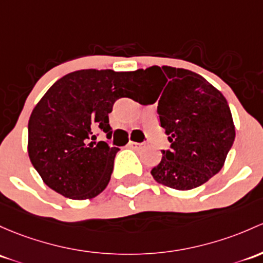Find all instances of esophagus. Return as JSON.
<instances>
[{"label": "esophagus", "instance_id": "34e87169", "mask_svg": "<svg viewBox=\"0 0 263 263\" xmlns=\"http://www.w3.org/2000/svg\"><path fill=\"white\" fill-rule=\"evenodd\" d=\"M128 147H131V148H140L141 146H142V143H139V142H134V141H129L128 142Z\"/></svg>", "mask_w": 263, "mask_h": 263}]
</instances>
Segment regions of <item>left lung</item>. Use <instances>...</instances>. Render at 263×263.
Returning <instances> with one entry per match:
<instances>
[{"label": "left lung", "mask_w": 263, "mask_h": 263, "mask_svg": "<svg viewBox=\"0 0 263 263\" xmlns=\"http://www.w3.org/2000/svg\"><path fill=\"white\" fill-rule=\"evenodd\" d=\"M141 104L157 102L170 148L151 170L160 184L176 190L200 186L220 171L233 145L232 113L222 93L201 76L171 66L136 71Z\"/></svg>", "instance_id": "8db88e82"}]
</instances>
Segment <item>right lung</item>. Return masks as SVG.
<instances>
[{"mask_svg":"<svg viewBox=\"0 0 263 263\" xmlns=\"http://www.w3.org/2000/svg\"><path fill=\"white\" fill-rule=\"evenodd\" d=\"M136 71H73L55 82L29 121V156L44 182L66 198L83 200L103 192L120 148L95 142L112 137L108 115L117 99L139 92Z\"/></svg>","mask_w":263,"mask_h":263,"instance_id":"obj_1","label":"right lung"}]
</instances>
